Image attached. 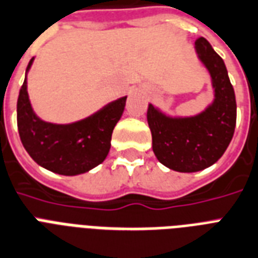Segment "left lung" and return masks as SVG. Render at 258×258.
Masks as SVG:
<instances>
[{"mask_svg": "<svg viewBox=\"0 0 258 258\" xmlns=\"http://www.w3.org/2000/svg\"><path fill=\"white\" fill-rule=\"evenodd\" d=\"M195 51L210 74L213 103L191 117H171L152 103L147 111L155 156L177 172H198L217 163L233 139L237 119L234 89L222 57L205 37L195 41Z\"/></svg>", "mask_w": 258, "mask_h": 258, "instance_id": "obj_1", "label": "left lung"}]
</instances>
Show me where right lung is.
I'll return each mask as SVG.
<instances>
[{
  "mask_svg": "<svg viewBox=\"0 0 258 258\" xmlns=\"http://www.w3.org/2000/svg\"><path fill=\"white\" fill-rule=\"evenodd\" d=\"M33 59L28 64L27 73ZM125 102L126 97L118 98L77 122H45L32 109L25 77L17 99L20 139L29 156L43 168L66 176L85 173L106 159L111 133L122 115Z\"/></svg>",
  "mask_w": 258,
  "mask_h": 258,
  "instance_id": "right-lung-1",
  "label": "right lung"
}]
</instances>
